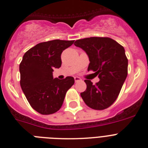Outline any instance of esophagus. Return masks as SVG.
Instances as JSON below:
<instances>
[{"label":"esophagus","mask_w":148,"mask_h":148,"mask_svg":"<svg viewBox=\"0 0 148 148\" xmlns=\"http://www.w3.org/2000/svg\"><path fill=\"white\" fill-rule=\"evenodd\" d=\"M74 80H75V82H79V81H81V78L79 77H74Z\"/></svg>","instance_id":"obj_1"}]
</instances>
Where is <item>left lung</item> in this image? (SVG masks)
<instances>
[{"instance_id": "1", "label": "left lung", "mask_w": 148, "mask_h": 148, "mask_svg": "<svg viewBox=\"0 0 148 148\" xmlns=\"http://www.w3.org/2000/svg\"><path fill=\"white\" fill-rule=\"evenodd\" d=\"M74 45L84 50L90 60L87 70L95 71L100 81L92 84L85 79L87 89L81 97L87 106L103 110L115 102L127 77L128 59L122 45L109 38L77 40Z\"/></svg>"}]
</instances>
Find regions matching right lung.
Masks as SVG:
<instances>
[{
	"label": "right lung",
	"instance_id": "right-lung-1",
	"mask_svg": "<svg viewBox=\"0 0 148 148\" xmlns=\"http://www.w3.org/2000/svg\"><path fill=\"white\" fill-rule=\"evenodd\" d=\"M74 40H53L40 42L24 53L19 64L20 85L30 106L42 115L57 112L66 92L74 84L72 77L53 79L54 68L61 66L63 51Z\"/></svg>",
	"mask_w": 148,
	"mask_h": 148
}]
</instances>
